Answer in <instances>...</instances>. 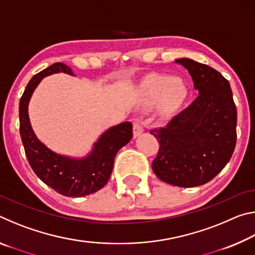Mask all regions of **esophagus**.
I'll return each instance as SVG.
<instances>
[{
	"label": "esophagus",
	"mask_w": 255,
	"mask_h": 255,
	"mask_svg": "<svg viewBox=\"0 0 255 255\" xmlns=\"http://www.w3.org/2000/svg\"><path fill=\"white\" fill-rule=\"evenodd\" d=\"M144 132V127L139 120L136 119L135 122H133V137H138L140 136L141 133Z\"/></svg>",
	"instance_id": "1"
}]
</instances>
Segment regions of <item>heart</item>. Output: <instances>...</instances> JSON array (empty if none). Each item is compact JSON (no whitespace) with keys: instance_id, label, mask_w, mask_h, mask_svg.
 <instances>
[{"instance_id":"1","label":"heart","mask_w":255,"mask_h":255,"mask_svg":"<svg viewBox=\"0 0 255 255\" xmlns=\"http://www.w3.org/2000/svg\"><path fill=\"white\" fill-rule=\"evenodd\" d=\"M146 96L149 101L159 99V108L162 111L178 109L187 96V89L178 79L171 80L169 76H156L147 84Z\"/></svg>"}]
</instances>
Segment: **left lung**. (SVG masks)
Listing matches in <instances>:
<instances>
[{"label":"left lung","instance_id":"8db88e82","mask_svg":"<svg viewBox=\"0 0 255 255\" xmlns=\"http://www.w3.org/2000/svg\"><path fill=\"white\" fill-rule=\"evenodd\" d=\"M175 63L187 68L198 96L163 127L150 130L159 141L152 167L163 182L192 188L213 180L231 159L237 112L221 73L190 58Z\"/></svg>","mask_w":255,"mask_h":255}]
</instances>
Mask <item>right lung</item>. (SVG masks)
<instances>
[{
  "instance_id": "right-lung-1",
  "label": "right lung",
  "mask_w": 255,
  "mask_h": 255,
  "mask_svg": "<svg viewBox=\"0 0 255 255\" xmlns=\"http://www.w3.org/2000/svg\"><path fill=\"white\" fill-rule=\"evenodd\" d=\"M55 73L73 75L64 63H55L34 75L19 105L20 136L30 166L42 182L66 197L89 196L102 189L109 180L118 150L132 137V125L126 122L108 129L94 143L91 153L73 158L53 152L38 139L30 125L28 105L34 89L44 77Z\"/></svg>"
}]
</instances>
